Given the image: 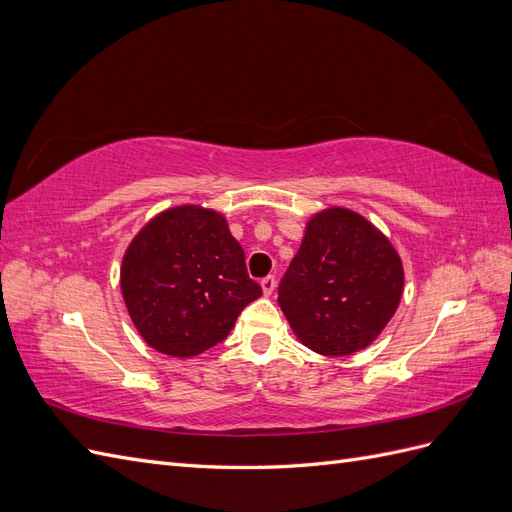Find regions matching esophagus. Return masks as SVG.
Segmentation results:
<instances>
[{"label":"esophagus","instance_id":"1","mask_svg":"<svg viewBox=\"0 0 512 512\" xmlns=\"http://www.w3.org/2000/svg\"><path fill=\"white\" fill-rule=\"evenodd\" d=\"M260 288H262V292H265V297H271L273 294V290H275V277H271V275H267L265 280L260 282Z\"/></svg>","mask_w":512,"mask_h":512}]
</instances>
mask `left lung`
Listing matches in <instances>:
<instances>
[{"label":"left lung","instance_id":"8db88e82","mask_svg":"<svg viewBox=\"0 0 512 512\" xmlns=\"http://www.w3.org/2000/svg\"><path fill=\"white\" fill-rule=\"evenodd\" d=\"M401 294L404 265L389 237L361 213L327 207L307 220L277 303L303 346L348 356L378 339Z\"/></svg>","mask_w":512,"mask_h":512}]
</instances>
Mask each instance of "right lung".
Returning <instances> with one entry per match:
<instances>
[{"mask_svg":"<svg viewBox=\"0 0 512 512\" xmlns=\"http://www.w3.org/2000/svg\"><path fill=\"white\" fill-rule=\"evenodd\" d=\"M119 286L138 335L173 359L220 344L243 307L262 294L226 215L190 203L160 211L136 232Z\"/></svg>","mask_w":512,"mask_h":512,"instance_id":"add662e5","label":"right lung"}]
</instances>
